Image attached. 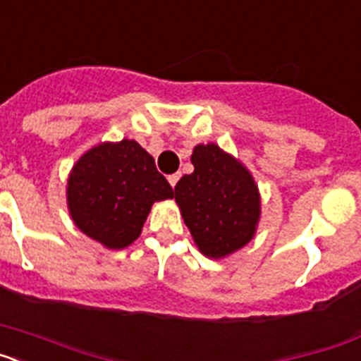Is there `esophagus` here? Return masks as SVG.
<instances>
[{
	"label": "esophagus",
	"instance_id": "esophagus-1",
	"mask_svg": "<svg viewBox=\"0 0 361 361\" xmlns=\"http://www.w3.org/2000/svg\"><path fill=\"white\" fill-rule=\"evenodd\" d=\"M178 178H180V173H173V175H170V177H168V183H170L171 188L177 186Z\"/></svg>",
	"mask_w": 361,
	"mask_h": 361
}]
</instances>
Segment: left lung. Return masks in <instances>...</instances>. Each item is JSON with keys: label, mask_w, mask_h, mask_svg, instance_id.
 <instances>
[{"label": "left lung", "mask_w": 361, "mask_h": 361, "mask_svg": "<svg viewBox=\"0 0 361 361\" xmlns=\"http://www.w3.org/2000/svg\"><path fill=\"white\" fill-rule=\"evenodd\" d=\"M193 173L175 186L184 224L200 253L226 258L257 235L262 200L255 177L244 162L215 142L197 145L191 153Z\"/></svg>", "instance_id": "1"}]
</instances>
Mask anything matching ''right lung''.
Masks as SVG:
<instances>
[{"instance_id": "add662e5", "label": "right lung", "mask_w": 361, "mask_h": 361, "mask_svg": "<svg viewBox=\"0 0 361 361\" xmlns=\"http://www.w3.org/2000/svg\"><path fill=\"white\" fill-rule=\"evenodd\" d=\"M168 199H173V190L152 155L133 139L92 146L66 180L70 219L106 250L133 244L153 204Z\"/></svg>"}]
</instances>
